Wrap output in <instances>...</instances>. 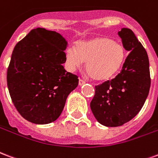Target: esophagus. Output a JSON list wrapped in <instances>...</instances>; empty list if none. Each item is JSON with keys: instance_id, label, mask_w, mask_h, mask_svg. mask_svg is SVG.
I'll use <instances>...</instances> for the list:
<instances>
[{"instance_id": "esophagus-1", "label": "esophagus", "mask_w": 158, "mask_h": 158, "mask_svg": "<svg viewBox=\"0 0 158 158\" xmlns=\"http://www.w3.org/2000/svg\"><path fill=\"white\" fill-rule=\"evenodd\" d=\"M85 84V81H84V80H83V79H79V84L80 85V86H81V85H83V84Z\"/></svg>"}]
</instances>
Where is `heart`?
Here are the masks:
<instances>
[{
	"mask_svg": "<svg viewBox=\"0 0 158 158\" xmlns=\"http://www.w3.org/2000/svg\"><path fill=\"white\" fill-rule=\"evenodd\" d=\"M126 60V50L108 37H94L81 40L76 47L68 46L65 60L69 70L86 63V71L94 81L107 82L118 74Z\"/></svg>",
	"mask_w": 158,
	"mask_h": 158,
	"instance_id": "obj_1",
	"label": "heart"
}]
</instances>
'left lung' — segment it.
Returning <instances> with one entry per match:
<instances>
[{
  "label": "left lung",
  "instance_id": "left-lung-1",
  "mask_svg": "<svg viewBox=\"0 0 158 158\" xmlns=\"http://www.w3.org/2000/svg\"><path fill=\"white\" fill-rule=\"evenodd\" d=\"M125 50L129 51L120 74L95 87L90 108L95 118L106 127H118L132 119L148 95L151 79L146 50L128 28L118 31Z\"/></svg>",
  "mask_w": 158,
  "mask_h": 158
}]
</instances>
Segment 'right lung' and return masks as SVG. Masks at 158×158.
Masks as SVG:
<instances>
[{
    "label": "right lung",
    "instance_id": "add662e5",
    "mask_svg": "<svg viewBox=\"0 0 158 158\" xmlns=\"http://www.w3.org/2000/svg\"><path fill=\"white\" fill-rule=\"evenodd\" d=\"M67 41L60 34L35 28L15 44L7 86L15 108L27 121L48 124L60 116L78 77L64 69Z\"/></svg>",
    "mask_w": 158,
    "mask_h": 158
}]
</instances>
